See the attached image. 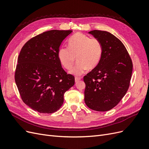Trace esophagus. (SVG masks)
I'll use <instances>...</instances> for the list:
<instances>
[{
	"mask_svg": "<svg viewBox=\"0 0 149 149\" xmlns=\"http://www.w3.org/2000/svg\"><path fill=\"white\" fill-rule=\"evenodd\" d=\"M74 79H75V82L77 83V82H78L81 79V78H78V77H76Z\"/></svg>",
	"mask_w": 149,
	"mask_h": 149,
	"instance_id": "esophagus-1",
	"label": "esophagus"
}]
</instances>
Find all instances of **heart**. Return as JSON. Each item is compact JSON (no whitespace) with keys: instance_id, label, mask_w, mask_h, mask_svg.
<instances>
[{"instance_id":"heart-1","label":"heart","mask_w":149,"mask_h":149,"mask_svg":"<svg viewBox=\"0 0 149 149\" xmlns=\"http://www.w3.org/2000/svg\"><path fill=\"white\" fill-rule=\"evenodd\" d=\"M68 48L61 47L58 51V58L61 65L66 70H70L76 60L78 63L70 73L80 76L87 69L95 68L102 55V45L100 40L90 38L82 33H77L70 38Z\"/></svg>"}]
</instances>
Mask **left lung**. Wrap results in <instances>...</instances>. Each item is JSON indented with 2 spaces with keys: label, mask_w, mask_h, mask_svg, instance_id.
Masks as SVG:
<instances>
[{
  "label": "left lung",
  "mask_w": 149,
  "mask_h": 149,
  "mask_svg": "<svg viewBox=\"0 0 149 149\" xmlns=\"http://www.w3.org/2000/svg\"><path fill=\"white\" fill-rule=\"evenodd\" d=\"M100 40L102 55L98 65L86 76L84 102L91 109L107 111L114 107L127 93L132 73V62L124 44L106 31L89 32Z\"/></svg>",
  "instance_id": "1"
}]
</instances>
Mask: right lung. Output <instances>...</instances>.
I'll return each mask as SVG.
<instances>
[{"instance_id":"obj_1","label":"right lung","mask_w":149,"mask_h":149,"mask_svg":"<svg viewBox=\"0 0 149 149\" xmlns=\"http://www.w3.org/2000/svg\"><path fill=\"white\" fill-rule=\"evenodd\" d=\"M72 30H53L30 39L18 58L15 83L22 101L40 113L50 114L63 104L74 77L62 68L58 51Z\"/></svg>"}]
</instances>
